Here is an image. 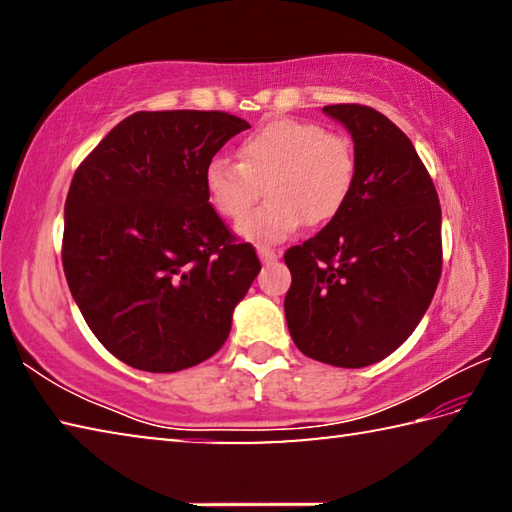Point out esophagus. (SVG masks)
<instances>
[{
  "label": "esophagus",
  "instance_id": "esophagus-1",
  "mask_svg": "<svg viewBox=\"0 0 512 512\" xmlns=\"http://www.w3.org/2000/svg\"><path fill=\"white\" fill-rule=\"evenodd\" d=\"M257 255H259V259H262L264 264H271V262H275L277 259V253L273 248H266V246H259L257 248Z\"/></svg>",
  "mask_w": 512,
  "mask_h": 512
}]
</instances>
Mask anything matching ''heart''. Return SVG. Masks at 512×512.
<instances>
[{"label": "heart", "instance_id": "obj_1", "mask_svg": "<svg viewBox=\"0 0 512 512\" xmlns=\"http://www.w3.org/2000/svg\"><path fill=\"white\" fill-rule=\"evenodd\" d=\"M237 155L239 162L210 160L205 194L223 219L241 221L266 188L265 207L239 225V235L257 244H277L302 223L332 221L357 180L350 137L327 133L316 121H268L239 144Z\"/></svg>", "mask_w": 512, "mask_h": 512}]
</instances>
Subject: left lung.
Segmentation results:
<instances>
[{
	"label": "left lung",
	"instance_id": "obj_1",
	"mask_svg": "<svg viewBox=\"0 0 512 512\" xmlns=\"http://www.w3.org/2000/svg\"><path fill=\"white\" fill-rule=\"evenodd\" d=\"M348 128L357 180L316 237L284 253V314L307 357L339 368L386 359L429 309L443 268L440 203L429 171L391 119L359 103L325 106Z\"/></svg>",
	"mask_w": 512,
	"mask_h": 512
}]
</instances>
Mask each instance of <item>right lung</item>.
<instances>
[{
	"label": "right lung",
	"instance_id": "obj_1",
	"mask_svg": "<svg viewBox=\"0 0 512 512\" xmlns=\"http://www.w3.org/2000/svg\"><path fill=\"white\" fill-rule=\"evenodd\" d=\"M250 128L219 110L135 112L76 169L63 268L85 323L119 361L178 372L221 350L259 273L205 194V167Z\"/></svg>",
	"mask_w": 512,
	"mask_h": 512
}]
</instances>
